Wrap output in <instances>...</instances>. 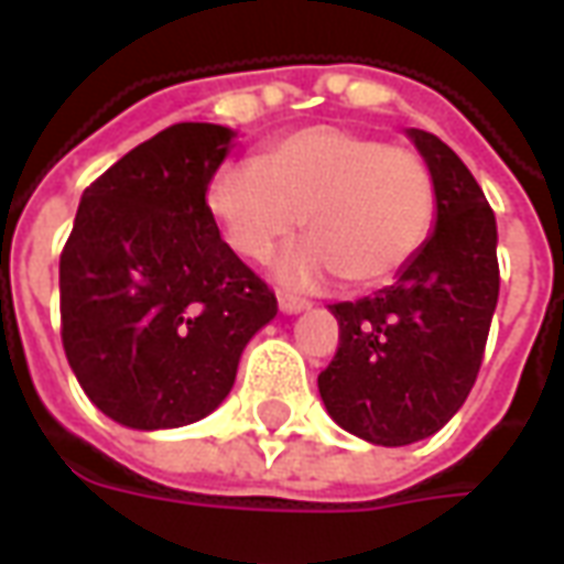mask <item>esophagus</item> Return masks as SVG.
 <instances>
[{
  "mask_svg": "<svg viewBox=\"0 0 564 564\" xmlns=\"http://www.w3.org/2000/svg\"><path fill=\"white\" fill-rule=\"evenodd\" d=\"M278 307H281V314H302V311L311 307V302L295 299V295H278Z\"/></svg>",
  "mask_w": 564,
  "mask_h": 564,
  "instance_id": "34e87169",
  "label": "esophagus"
}]
</instances>
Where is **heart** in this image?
<instances>
[{
  "label": "heart",
  "mask_w": 564,
  "mask_h": 564,
  "mask_svg": "<svg viewBox=\"0 0 564 564\" xmlns=\"http://www.w3.org/2000/svg\"><path fill=\"white\" fill-rule=\"evenodd\" d=\"M205 208L238 257L265 262L305 223V245L274 265L286 286L390 281L435 223V177L414 150L347 127H307L269 141L250 162L210 174Z\"/></svg>",
  "instance_id": "b5f03b06"
}]
</instances>
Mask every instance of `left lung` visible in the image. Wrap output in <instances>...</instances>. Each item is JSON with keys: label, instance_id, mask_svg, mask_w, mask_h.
Returning a JSON list of instances; mask_svg holds the SVG:
<instances>
[{"label": "left lung", "instance_id": "left-lung-1", "mask_svg": "<svg viewBox=\"0 0 564 564\" xmlns=\"http://www.w3.org/2000/svg\"><path fill=\"white\" fill-rule=\"evenodd\" d=\"M435 177V229L390 286L338 302L341 341L317 378L344 432L378 447L435 435L471 392L498 302L496 214L444 141L408 129Z\"/></svg>", "mask_w": 564, "mask_h": 564}]
</instances>
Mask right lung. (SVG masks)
Instances as JSON below:
<instances>
[{
  "label": "right lung",
  "instance_id": "obj_1",
  "mask_svg": "<svg viewBox=\"0 0 564 564\" xmlns=\"http://www.w3.org/2000/svg\"><path fill=\"white\" fill-rule=\"evenodd\" d=\"M235 129L174 123L80 196L59 257L63 347L80 390L139 432L217 411L278 299L205 208Z\"/></svg>",
  "mask_w": 564,
  "mask_h": 564
}]
</instances>
